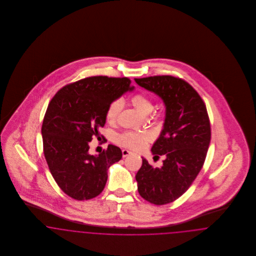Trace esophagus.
I'll return each mask as SVG.
<instances>
[{"mask_svg":"<svg viewBox=\"0 0 256 256\" xmlns=\"http://www.w3.org/2000/svg\"><path fill=\"white\" fill-rule=\"evenodd\" d=\"M122 158H126V156H128L132 154V152H130V150H122Z\"/></svg>","mask_w":256,"mask_h":256,"instance_id":"obj_1","label":"esophagus"}]
</instances>
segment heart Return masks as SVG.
Listing matches in <instances>:
<instances>
[{
  "label": "heart",
  "instance_id": "1",
  "mask_svg": "<svg viewBox=\"0 0 256 256\" xmlns=\"http://www.w3.org/2000/svg\"><path fill=\"white\" fill-rule=\"evenodd\" d=\"M132 102L134 106L138 110L140 113L143 115L150 114L154 110V104L150 98L143 95V94H136L132 98ZM122 100L117 98L113 100L106 112V118L108 122H113L116 121L118 114L122 108ZM152 139V135L148 132H124L122 134H118L116 136V143L120 146L130 148V150H141L146 146Z\"/></svg>",
  "mask_w": 256,
  "mask_h": 256
}]
</instances>
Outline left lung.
<instances>
[{
  "label": "left lung",
  "mask_w": 256,
  "mask_h": 256,
  "mask_svg": "<svg viewBox=\"0 0 256 256\" xmlns=\"http://www.w3.org/2000/svg\"><path fill=\"white\" fill-rule=\"evenodd\" d=\"M136 84L162 98L165 122L152 148L156 156H164L161 168L143 163L135 178L140 196L162 206L178 198L195 180L206 158L211 128L202 98L188 82L172 76L134 78Z\"/></svg>",
  "instance_id": "left-lung-1"
}]
</instances>
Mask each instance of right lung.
<instances>
[{"instance_id": "obj_1", "label": "right lung", "mask_w": 256, "mask_h": 256, "mask_svg": "<svg viewBox=\"0 0 256 256\" xmlns=\"http://www.w3.org/2000/svg\"><path fill=\"white\" fill-rule=\"evenodd\" d=\"M130 84L128 78L89 76L62 87L50 102L41 130L43 152L56 182L74 200L100 195L108 168L122 158L114 145L91 156L88 143L100 136L110 104L134 90Z\"/></svg>"}]
</instances>
